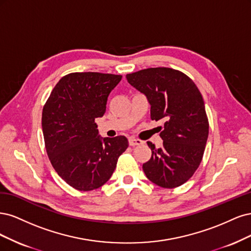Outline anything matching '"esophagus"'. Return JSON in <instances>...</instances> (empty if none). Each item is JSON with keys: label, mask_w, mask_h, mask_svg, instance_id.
Here are the masks:
<instances>
[{"label": "esophagus", "mask_w": 251, "mask_h": 251, "mask_svg": "<svg viewBox=\"0 0 251 251\" xmlns=\"http://www.w3.org/2000/svg\"><path fill=\"white\" fill-rule=\"evenodd\" d=\"M143 143H144L143 141H141L139 139H134V137H130V139H129V145H130V146H136V145H142Z\"/></svg>", "instance_id": "esophagus-1"}]
</instances>
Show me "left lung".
Masks as SVG:
<instances>
[{
    "label": "left lung",
    "instance_id": "8db88e82",
    "mask_svg": "<svg viewBox=\"0 0 251 251\" xmlns=\"http://www.w3.org/2000/svg\"><path fill=\"white\" fill-rule=\"evenodd\" d=\"M126 78L147 97L151 119L165 122L159 133L163 146L147 142L152 155L143 164L144 172L158 187H179L195 173L204 153L208 120L203 98L193 80L174 69H145Z\"/></svg>",
    "mask_w": 251,
    "mask_h": 251
}]
</instances>
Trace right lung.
I'll list each match as a JSON object with an SVG mask.
<instances>
[{
	"instance_id": "add662e5",
	"label": "right lung",
	"mask_w": 251,
	"mask_h": 251,
	"mask_svg": "<svg viewBox=\"0 0 251 251\" xmlns=\"http://www.w3.org/2000/svg\"><path fill=\"white\" fill-rule=\"evenodd\" d=\"M122 76L71 73L55 85L43 108L45 146L53 168L78 191H93L114 173L128 147L124 135L100 137L95 123L106 111L110 92Z\"/></svg>"
}]
</instances>
